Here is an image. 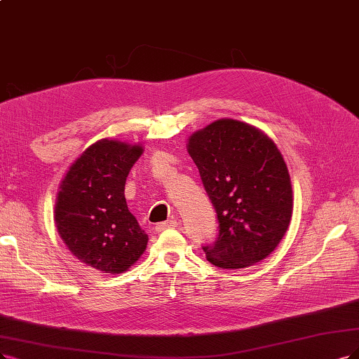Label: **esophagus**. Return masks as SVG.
Returning <instances> with one entry per match:
<instances>
[{
  "label": "esophagus",
  "instance_id": "34e87169",
  "mask_svg": "<svg viewBox=\"0 0 359 359\" xmlns=\"http://www.w3.org/2000/svg\"><path fill=\"white\" fill-rule=\"evenodd\" d=\"M171 228H177V222L176 220H167L163 223H158L155 226L156 232H163L165 229H171Z\"/></svg>",
  "mask_w": 359,
  "mask_h": 359
}]
</instances>
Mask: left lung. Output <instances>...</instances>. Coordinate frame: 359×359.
Segmentation results:
<instances>
[{"label": "left lung", "mask_w": 359, "mask_h": 359, "mask_svg": "<svg viewBox=\"0 0 359 359\" xmlns=\"http://www.w3.org/2000/svg\"><path fill=\"white\" fill-rule=\"evenodd\" d=\"M187 149L213 203L219 236L204 247L220 269H243L266 259L285 235L293 215L288 168L275 142L232 118L189 136Z\"/></svg>", "instance_id": "1"}]
</instances>
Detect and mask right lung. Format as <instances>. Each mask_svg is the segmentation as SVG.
I'll return each mask as SVG.
<instances>
[{
    "instance_id": "obj_1",
    "label": "right lung",
    "mask_w": 359,
    "mask_h": 359,
    "mask_svg": "<svg viewBox=\"0 0 359 359\" xmlns=\"http://www.w3.org/2000/svg\"><path fill=\"white\" fill-rule=\"evenodd\" d=\"M142 154V144L97 140L60 182L55 223L62 241L79 262L103 273L128 271L148 245L124 195L128 172Z\"/></svg>"
}]
</instances>
